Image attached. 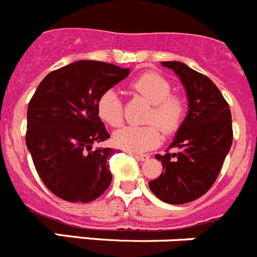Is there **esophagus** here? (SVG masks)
Masks as SVG:
<instances>
[{
  "mask_svg": "<svg viewBox=\"0 0 257 257\" xmlns=\"http://www.w3.org/2000/svg\"><path fill=\"white\" fill-rule=\"evenodd\" d=\"M128 154L133 155V157H135L138 161H141V162L148 161V159H149V155L148 154H140V153H134V152H130Z\"/></svg>",
  "mask_w": 257,
  "mask_h": 257,
  "instance_id": "34e87169",
  "label": "esophagus"
}]
</instances>
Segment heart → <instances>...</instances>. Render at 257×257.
I'll return each instance as SVG.
<instances>
[{
	"instance_id": "b5f03b06",
	"label": "heart",
	"mask_w": 257,
	"mask_h": 257,
	"mask_svg": "<svg viewBox=\"0 0 257 257\" xmlns=\"http://www.w3.org/2000/svg\"><path fill=\"white\" fill-rule=\"evenodd\" d=\"M130 88L150 103L145 119L149 124L123 127L113 136L114 144L134 153L154 149L161 143L159 128L166 135H172L180 128L186 113L185 100L177 94H171V82L157 72L140 75L131 82ZM96 112L103 122L112 127L121 126L123 121V105L113 89L100 94L96 100Z\"/></svg>"
}]
</instances>
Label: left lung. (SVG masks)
Here are the masks:
<instances>
[{"instance_id":"1","label":"left lung","mask_w":257,"mask_h":257,"mask_svg":"<svg viewBox=\"0 0 257 257\" xmlns=\"http://www.w3.org/2000/svg\"><path fill=\"white\" fill-rule=\"evenodd\" d=\"M162 65L173 70L185 85L188 113L166 154L155 155L164 171L149 187L162 201L178 205L201 197L218 178L232 145V114L208 76L177 61Z\"/></svg>"}]
</instances>
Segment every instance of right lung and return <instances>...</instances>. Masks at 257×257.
Segmentation results:
<instances>
[{
  "instance_id": "add662e5",
  "label": "right lung",
  "mask_w": 257,
  "mask_h": 257,
  "mask_svg": "<svg viewBox=\"0 0 257 257\" xmlns=\"http://www.w3.org/2000/svg\"><path fill=\"white\" fill-rule=\"evenodd\" d=\"M130 74L100 61H77L49 72L28 105L25 141L38 175L52 194L90 202L109 187L108 159L116 150L93 145L109 139L96 100Z\"/></svg>"
}]
</instances>
